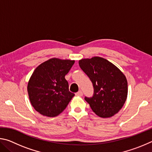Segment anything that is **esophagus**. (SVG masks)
Segmentation results:
<instances>
[{
    "instance_id": "esophagus-1",
    "label": "esophagus",
    "mask_w": 152,
    "mask_h": 152,
    "mask_svg": "<svg viewBox=\"0 0 152 152\" xmlns=\"http://www.w3.org/2000/svg\"><path fill=\"white\" fill-rule=\"evenodd\" d=\"M76 96H82V95H83V92H82V91H79L78 92H76Z\"/></svg>"
}]
</instances>
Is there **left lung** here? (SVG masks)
I'll list each match as a JSON object with an SVG mask.
<instances>
[{
    "label": "left lung",
    "mask_w": 152,
    "mask_h": 152,
    "mask_svg": "<svg viewBox=\"0 0 152 152\" xmlns=\"http://www.w3.org/2000/svg\"><path fill=\"white\" fill-rule=\"evenodd\" d=\"M78 63L94 88L92 96H85L84 100L100 117L113 116L127 99V81L125 75L114 64L101 57L82 59Z\"/></svg>",
    "instance_id": "left-lung-1"
}]
</instances>
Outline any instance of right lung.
<instances>
[{
  "label": "right lung",
  "instance_id": "1",
  "mask_svg": "<svg viewBox=\"0 0 152 152\" xmlns=\"http://www.w3.org/2000/svg\"><path fill=\"white\" fill-rule=\"evenodd\" d=\"M75 61L50 59L37 67L28 82L33 108L44 116L56 117L63 111L74 94L69 91L65 76Z\"/></svg>",
  "mask_w": 152,
  "mask_h": 152
}]
</instances>
